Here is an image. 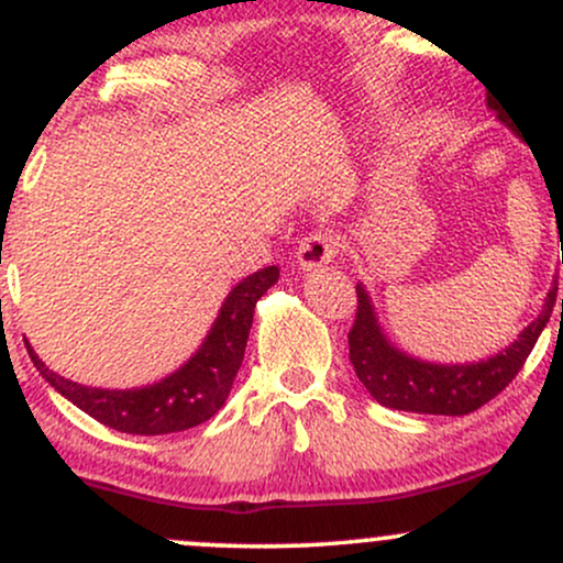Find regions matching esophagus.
<instances>
[{
	"label": "esophagus",
	"instance_id": "1",
	"mask_svg": "<svg viewBox=\"0 0 563 563\" xmlns=\"http://www.w3.org/2000/svg\"><path fill=\"white\" fill-rule=\"evenodd\" d=\"M341 251V241L333 232H312L296 249V262L303 273H314L322 264H328Z\"/></svg>",
	"mask_w": 563,
	"mask_h": 563
}]
</instances>
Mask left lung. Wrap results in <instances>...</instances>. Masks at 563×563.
Returning <instances> with one entry per match:
<instances>
[{"instance_id":"obj_1","label":"left lung","mask_w":563,"mask_h":563,"mask_svg":"<svg viewBox=\"0 0 563 563\" xmlns=\"http://www.w3.org/2000/svg\"><path fill=\"white\" fill-rule=\"evenodd\" d=\"M487 106L489 111L497 113V121L514 129L503 108L497 102H489V97ZM555 290L559 286L553 283L545 303H542V312L516 335L514 344L500 349L493 357L479 360V363L444 365L412 357L394 346L380 328L376 307H373L365 286L357 283V318L349 331V360L357 371L360 384L371 391L378 405L405 412H426V416H468L506 389L521 371V365L527 363L542 328L551 320Z\"/></svg>"}]
</instances>
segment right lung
I'll return each instance as SVG.
<instances>
[{
  "label": "right lung",
  "mask_w": 563,
  "mask_h": 563,
  "mask_svg": "<svg viewBox=\"0 0 563 563\" xmlns=\"http://www.w3.org/2000/svg\"><path fill=\"white\" fill-rule=\"evenodd\" d=\"M277 277H280V269L275 264L243 277L228 294L198 352L166 378L140 386V389L81 386L76 380L57 376L38 360L34 349L29 344L25 346H29L31 363L36 365L42 378L95 421L108 429L124 431V434H174V431H185L209 421L224 405L232 380L241 371L256 301L275 286Z\"/></svg>",
  "instance_id": "right-lung-1"
}]
</instances>
